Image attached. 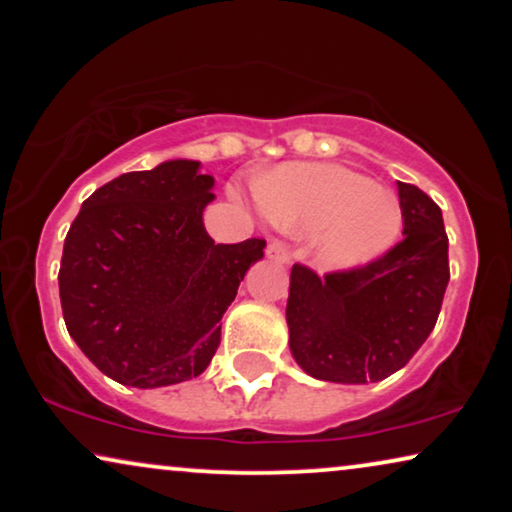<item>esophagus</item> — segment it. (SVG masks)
<instances>
[{
	"instance_id": "esophagus-1",
	"label": "esophagus",
	"mask_w": 512,
	"mask_h": 512,
	"mask_svg": "<svg viewBox=\"0 0 512 512\" xmlns=\"http://www.w3.org/2000/svg\"><path fill=\"white\" fill-rule=\"evenodd\" d=\"M268 258H272L275 263H289L291 261V247L284 240H270L268 244Z\"/></svg>"
}]
</instances>
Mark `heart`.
I'll list each match as a JSON object with an SVG mask.
<instances>
[{
	"instance_id": "b5f03b06",
	"label": "heart",
	"mask_w": 512,
	"mask_h": 512,
	"mask_svg": "<svg viewBox=\"0 0 512 512\" xmlns=\"http://www.w3.org/2000/svg\"><path fill=\"white\" fill-rule=\"evenodd\" d=\"M263 212L279 226L314 235V261L352 270L380 258L401 235L394 195L335 165H284L256 184Z\"/></svg>"
}]
</instances>
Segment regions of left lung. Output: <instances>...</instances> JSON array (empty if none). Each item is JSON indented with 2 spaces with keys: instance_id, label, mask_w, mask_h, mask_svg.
Masks as SVG:
<instances>
[{
  "instance_id": "left-lung-1",
  "label": "left lung",
  "mask_w": 512,
  "mask_h": 512,
  "mask_svg": "<svg viewBox=\"0 0 512 512\" xmlns=\"http://www.w3.org/2000/svg\"><path fill=\"white\" fill-rule=\"evenodd\" d=\"M403 240L368 265L317 275L293 263L286 321L298 366L317 380L380 382L408 363L436 326L450 282L443 212L398 181Z\"/></svg>"
}]
</instances>
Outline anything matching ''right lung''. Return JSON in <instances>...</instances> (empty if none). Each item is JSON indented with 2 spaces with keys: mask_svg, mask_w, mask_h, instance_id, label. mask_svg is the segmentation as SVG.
<instances>
[{
  "mask_svg": "<svg viewBox=\"0 0 512 512\" xmlns=\"http://www.w3.org/2000/svg\"><path fill=\"white\" fill-rule=\"evenodd\" d=\"M195 160L128 172L90 195L65 237L67 331L111 380L153 389L209 366L221 317L265 240L214 244L202 209L214 179Z\"/></svg>",
  "mask_w": 512,
  "mask_h": 512,
  "instance_id": "1",
  "label": "right lung"
}]
</instances>
